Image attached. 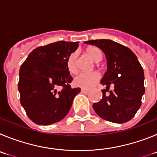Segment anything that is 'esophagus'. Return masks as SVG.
Here are the masks:
<instances>
[{
	"label": "esophagus",
	"mask_w": 157,
	"mask_h": 157,
	"mask_svg": "<svg viewBox=\"0 0 157 157\" xmlns=\"http://www.w3.org/2000/svg\"><path fill=\"white\" fill-rule=\"evenodd\" d=\"M81 93H84V94H87L89 92L88 90H86V89H81Z\"/></svg>",
	"instance_id": "1"
}]
</instances>
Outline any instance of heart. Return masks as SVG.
I'll return each instance as SVG.
<instances>
[{"instance_id": "b5f03b06", "label": "heart", "mask_w": 157, "mask_h": 157, "mask_svg": "<svg viewBox=\"0 0 157 157\" xmlns=\"http://www.w3.org/2000/svg\"><path fill=\"white\" fill-rule=\"evenodd\" d=\"M87 54L95 63L100 62L102 59V53L99 48L96 47L89 48ZM77 52H74L70 55L66 60V66L69 71L75 73L77 71ZM100 76L97 72L91 73H80L73 80V84L77 87L84 89H90L98 81Z\"/></svg>"}]
</instances>
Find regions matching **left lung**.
<instances>
[{
  "mask_svg": "<svg viewBox=\"0 0 157 157\" xmlns=\"http://www.w3.org/2000/svg\"><path fill=\"white\" fill-rule=\"evenodd\" d=\"M84 43L99 48L107 59V71L101 80L105 89L101 90L102 98L93 104V109L107 121L128 122L142 105L145 93L142 66L131 49L117 42L101 39Z\"/></svg>",
  "mask_w": 157,
  "mask_h": 157,
  "instance_id": "8db88e82",
  "label": "left lung"
}]
</instances>
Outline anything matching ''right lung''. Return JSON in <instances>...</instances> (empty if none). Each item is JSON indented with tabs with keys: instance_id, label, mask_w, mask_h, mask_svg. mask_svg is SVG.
<instances>
[{
	"instance_id": "1",
	"label": "right lung",
	"mask_w": 157,
	"mask_h": 157,
	"mask_svg": "<svg viewBox=\"0 0 157 157\" xmlns=\"http://www.w3.org/2000/svg\"><path fill=\"white\" fill-rule=\"evenodd\" d=\"M78 42L58 41L29 53L19 70L20 102L28 117L39 125L63 120L70 111L80 87L72 88L73 77L66 60Z\"/></svg>"
}]
</instances>
